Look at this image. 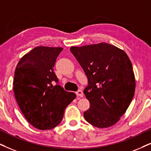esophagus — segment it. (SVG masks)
<instances>
[{"label":"esophagus","instance_id":"1","mask_svg":"<svg viewBox=\"0 0 151 151\" xmlns=\"http://www.w3.org/2000/svg\"><path fill=\"white\" fill-rule=\"evenodd\" d=\"M76 94H77V96L78 97V98H83V91H81V90H79V91L76 93Z\"/></svg>","mask_w":151,"mask_h":151}]
</instances>
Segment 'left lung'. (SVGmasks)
I'll return each mask as SVG.
<instances>
[{
  "mask_svg": "<svg viewBox=\"0 0 151 151\" xmlns=\"http://www.w3.org/2000/svg\"><path fill=\"white\" fill-rule=\"evenodd\" d=\"M70 51L88 80L83 91L90 108L85 119L98 128L112 126L125 113L134 95V74L126 53L101 42L71 47Z\"/></svg>",
  "mask_w": 151,
  "mask_h": 151,
  "instance_id": "1",
  "label": "left lung"
}]
</instances>
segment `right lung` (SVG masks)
Wrapping results in <instances>:
<instances>
[{"label":"right lung","mask_w":151,"mask_h":151,"mask_svg":"<svg viewBox=\"0 0 151 151\" xmlns=\"http://www.w3.org/2000/svg\"><path fill=\"white\" fill-rule=\"evenodd\" d=\"M62 47L40 46L25 54L14 72L13 91L24 117L35 128L51 129L60 123L65 109L76 98L58 85L53 66ZM55 83L57 85L52 86Z\"/></svg>","instance_id":"add662e5"}]
</instances>
